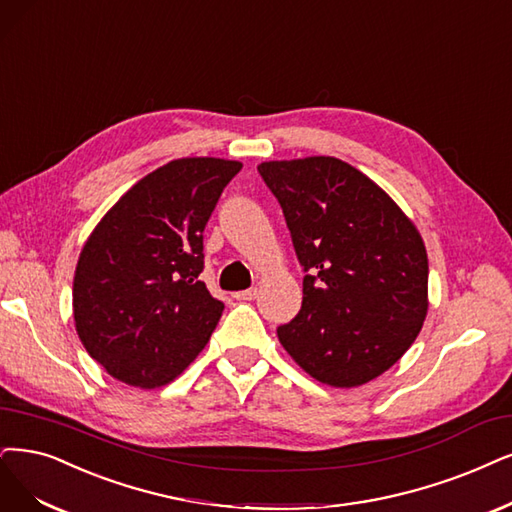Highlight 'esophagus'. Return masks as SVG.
I'll return each instance as SVG.
<instances>
[{"instance_id": "1", "label": "esophagus", "mask_w": 512, "mask_h": 512, "mask_svg": "<svg viewBox=\"0 0 512 512\" xmlns=\"http://www.w3.org/2000/svg\"><path fill=\"white\" fill-rule=\"evenodd\" d=\"M234 297L240 299V301H251V299L257 297V287L246 289V291H238V293H234Z\"/></svg>"}]
</instances>
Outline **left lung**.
Instances as JSON below:
<instances>
[{"label": "left lung", "instance_id": "obj_1", "mask_svg": "<svg viewBox=\"0 0 512 512\" xmlns=\"http://www.w3.org/2000/svg\"><path fill=\"white\" fill-rule=\"evenodd\" d=\"M259 175L304 266V301L278 339L320 384L363 386L409 350L428 314V255L384 189L333 156L270 160Z\"/></svg>", "mask_w": 512, "mask_h": 512}]
</instances>
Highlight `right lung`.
Wrapping results in <instances>:
<instances>
[{"instance_id":"obj_1","label":"right lung","mask_w":512,"mask_h":512,"mask_svg":"<svg viewBox=\"0 0 512 512\" xmlns=\"http://www.w3.org/2000/svg\"><path fill=\"white\" fill-rule=\"evenodd\" d=\"M242 162L179 158L145 175L90 232L73 276L86 352L116 380L151 390L211 339L223 304L198 280L202 232Z\"/></svg>"}]
</instances>
